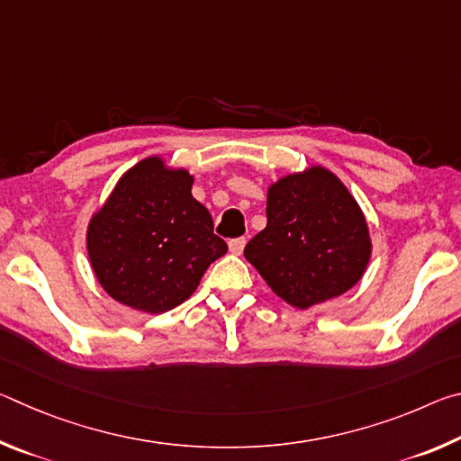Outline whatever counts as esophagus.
Listing matches in <instances>:
<instances>
[{
    "label": "esophagus",
    "instance_id": "esophagus-1",
    "mask_svg": "<svg viewBox=\"0 0 461 461\" xmlns=\"http://www.w3.org/2000/svg\"><path fill=\"white\" fill-rule=\"evenodd\" d=\"M230 252L233 256H240L241 252H244V246H246V238H236V240H230Z\"/></svg>",
    "mask_w": 461,
    "mask_h": 461
}]
</instances>
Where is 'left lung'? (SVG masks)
I'll return each instance as SVG.
<instances>
[{
  "label": "left lung",
  "mask_w": 461,
  "mask_h": 461,
  "mask_svg": "<svg viewBox=\"0 0 461 461\" xmlns=\"http://www.w3.org/2000/svg\"><path fill=\"white\" fill-rule=\"evenodd\" d=\"M267 217L244 256L288 305L309 309L360 283L372 258L368 221L330 168L311 165L270 183Z\"/></svg>",
  "instance_id": "1"
}]
</instances>
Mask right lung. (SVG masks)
Segmentation results:
<instances>
[{"label":"right lung","instance_id":"obj_1","mask_svg":"<svg viewBox=\"0 0 461 461\" xmlns=\"http://www.w3.org/2000/svg\"><path fill=\"white\" fill-rule=\"evenodd\" d=\"M194 176L146 156L115 183L87 225V254L101 288L120 305L158 315L197 291L209 264L228 252Z\"/></svg>","mask_w":461,"mask_h":461}]
</instances>
